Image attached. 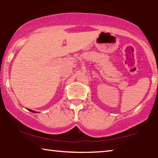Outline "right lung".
<instances>
[{
	"instance_id": "1",
	"label": "right lung",
	"mask_w": 158,
	"mask_h": 158,
	"mask_svg": "<svg viewBox=\"0 0 158 158\" xmlns=\"http://www.w3.org/2000/svg\"><path fill=\"white\" fill-rule=\"evenodd\" d=\"M27 110H29V111H31V112H32V113H35V110H30V109H27Z\"/></svg>"
}]
</instances>
